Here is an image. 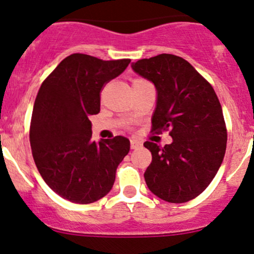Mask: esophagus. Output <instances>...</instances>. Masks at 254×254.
Instances as JSON below:
<instances>
[{
	"label": "esophagus",
	"instance_id": "esophagus-1",
	"mask_svg": "<svg viewBox=\"0 0 254 254\" xmlns=\"http://www.w3.org/2000/svg\"><path fill=\"white\" fill-rule=\"evenodd\" d=\"M130 145H131V149H137V148L141 147L142 143L139 141H137V139H131Z\"/></svg>",
	"mask_w": 254,
	"mask_h": 254
}]
</instances>
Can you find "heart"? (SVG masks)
<instances>
[{
    "label": "heart",
    "instance_id": "1",
    "mask_svg": "<svg viewBox=\"0 0 254 254\" xmlns=\"http://www.w3.org/2000/svg\"><path fill=\"white\" fill-rule=\"evenodd\" d=\"M142 81H143V80H139V78H137V80L133 81V83H137V82H142Z\"/></svg>",
    "mask_w": 254,
    "mask_h": 254
}]
</instances>
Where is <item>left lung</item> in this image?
<instances>
[{
	"label": "left lung",
	"instance_id": "obj_1",
	"mask_svg": "<svg viewBox=\"0 0 254 254\" xmlns=\"http://www.w3.org/2000/svg\"><path fill=\"white\" fill-rule=\"evenodd\" d=\"M132 70L156 88L153 130L170 129L173 141L151 153L144 172L148 189L170 203H185L212 182L223 161L227 130L222 107L211 84L188 61L170 54L131 64Z\"/></svg>",
	"mask_w": 254,
	"mask_h": 254
}]
</instances>
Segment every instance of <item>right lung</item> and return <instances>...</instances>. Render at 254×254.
Instances as JSON below:
<instances>
[{
  "label": "right lung",
  "instance_id": "right-lung-1",
  "mask_svg": "<svg viewBox=\"0 0 254 254\" xmlns=\"http://www.w3.org/2000/svg\"><path fill=\"white\" fill-rule=\"evenodd\" d=\"M129 63L74 54L40 86L32 112V154L44 182L64 199L93 203L115 184L130 141L124 136L93 141L89 117L100 111L104 84L119 76Z\"/></svg>",
  "mask_w": 254,
  "mask_h": 254
}]
</instances>
